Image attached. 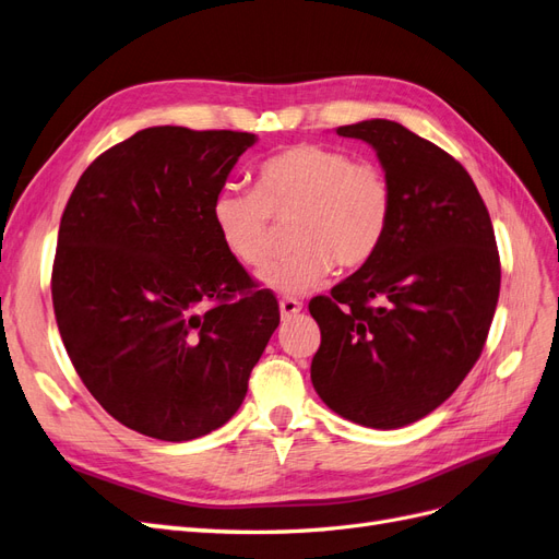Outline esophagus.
<instances>
[{
    "mask_svg": "<svg viewBox=\"0 0 559 559\" xmlns=\"http://www.w3.org/2000/svg\"><path fill=\"white\" fill-rule=\"evenodd\" d=\"M278 307H281V316L283 318H293V316H297L301 311V301L295 299V297H285V299H281Z\"/></svg>",
    "mask_w": 559,
    "mask_h": 559,
    "instance_id": "obj_1",
    "label": "esophagus"
}]
</instances>
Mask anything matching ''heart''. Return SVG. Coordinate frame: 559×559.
I'll use <instances>...</instances> for the list:
<instances>
[{
    "mask_svg": "<svg viewBox=\"0 0 559 559\" xmlns=\"http://www.w3.org/2000/svg\"><path fill=\"white\" fill-rule=\"evenodd\" d=\"M295 250L269 264L260 283L281 295L321 285L337 264L354 271L379 252L393 217L386 173L340 147L293 145L264 158L254 189L225 187L213 199V222L236 262L258 269L271 250V219H290Z\"/></svg>",
    "mask_w": 559,
    "mask_h": 559,
    "instance_id": "1",
    "label": "heart"
}]
</instances>
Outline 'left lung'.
<instances>
[{
    "mask_svg": "<svg viewBox=\"0 0 559 559\" xmlns=\"http://www.w3.org/2000/svg\"><path fill=\"white\" fill-rule=\"evenodd\" d=\"M337 133L374 147L393 217L374 258L309 301L321 328L311 381L340 417L401 428L448 401L480 358L501 288L497 238L471 175L433 142L386 119Z\"/></svg>",
    "mask_w": 559,
    "mask_h": 559,
    "instance_id": "left-lung-1",
    "label": "left lung"
}]
</instances>
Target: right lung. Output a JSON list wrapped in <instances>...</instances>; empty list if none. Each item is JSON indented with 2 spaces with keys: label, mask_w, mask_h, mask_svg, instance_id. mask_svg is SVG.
<instances>
[{
  "label": "right lung",
  "mask_w": 559,
  "mask_h": 559,
  "mask_svg": "<svg viewBox=\"0 0 559 559\" xmlns=\"http://www.w3.org/2000/svg\"><path fill=\"white\" fill-rule=\"evenodd\" d=\"M252 133L154 126L103 152L60 217L51 297L62 344L107 414L166 442L241 407L281 323L222 246L213 199Z\"/></svg>",
  "instance_id": "add662e5"
}]
</instances>
